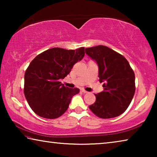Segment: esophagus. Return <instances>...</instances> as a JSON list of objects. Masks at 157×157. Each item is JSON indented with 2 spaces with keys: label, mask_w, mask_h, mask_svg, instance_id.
Here are the masks:
<instances>
[{
  "label": "esophagus",
  "mask_w": 157,
  "mask_h": 157,
  "mask_svg": "<svg viewBox=\"0 0 157 157\" xmlns=\"http://www.w3.org/2000/svg\"><path fill=\"white\" fill-rule=\"evenodd\" d=\"M81 91H82V93H84V94H87V93H88L86 91H85L84 89H81Z\"/></svg>",
  "instance_id": "1"
}]
</instances>
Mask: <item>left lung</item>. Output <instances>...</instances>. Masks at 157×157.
I'll list each match as a JSON object with an SVG mask.
<instances>
[{
	"mask_svg": "<svg viewBox=\"0 0 157 157\" xmlns=\"http://www.w3.org/2000/svg\"><path fill=\"white\" fill-rule=\"evenodd\" d=\"M98 66L100 82L104 91L95 94L96 100L89 109L101 118H115L127 109L135 93V75L123 55L105 46L85 49Z\"/></svg>",
	"mask_w": 157,
	"mask_h": 157,
	"instance_id": "8db88e82",
	"label": "left lung"
}]
</instances>
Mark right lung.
I'll return each instance as SVG.
<instances>
[{
  "mask_svg": "<svg viewBox=\"0 0 157 157\" xmlns=\"http://www.w3.org/2000/svg\"><path fill=\"white\" fill-rule=\"evenodd\" d=\"M84 48L66 50L53 48L37 55L26 69L24 94L30 108L42 118L54 119L65 113L78 88L59 82L84 56Z\"/></svg>",
  "mask_w": 157,
  "mask_h": 157,
  "instance_id": "1",
  "label": "right lung"
}]
</instances>
